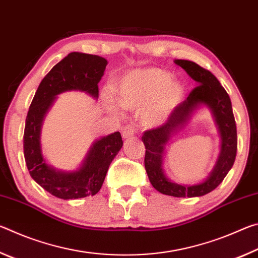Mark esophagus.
<instances>
[{"instance_id":"1","label":"esophagus","mask_w":258,"mask_h":258,"mask_svg":"<svg viewBox=\"0 0 258 258\" xmlns=\"http://www.w3.org/2000/svg\"><path fill=\"white\" fill-rule=\"evenodd\" d=\"M121 134H123L124 139H130L135 134V130H134V127H132V126H126V127L123 130V133Z\"/></svg>"}]
</instances>
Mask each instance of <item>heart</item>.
<instances>
[{
  "label": "heart",
  "mask_w": 258,
  "mask_h": 258,
  "mask_svg": "<svg viewBox=\"0 0 258 258\" xmlns=\"http://www.w3.org/2000/svg\"><path fill=\"white\" fill-rule=\"evenodd\" d=\"M171 78V74L159 68L131 71L116 83L117 100L124 108H143L142 123L157 127L171 117L184 94L180 83ZM107 104L109 110L117 112L115 103L108 100Z\"/></svg>",
  "instance_id": "heart-1"
}]
</instances>
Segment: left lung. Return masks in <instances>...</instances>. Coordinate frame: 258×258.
I'll return each mask as SVG.
<instances>
[{"mask_svg":"<svg viewBox=\"0 0 258 258\" xmlns=\"http://www.w3.org/2000/svg\"><path fill=\"white\" fill-rule=\"evenodd\" d=\"M174 62L184 69L187 75L197 83V86L184 101L178 104L164 125L143 133L142 141L146 147L145 167L152 186L160 194L177 198L202 197L220 185L232 168L237 156V125L229 94L211 72L194 61L177 59ZM202 105L211 108L216 119L221 135L220 156L206 180L194 186L177 185L167 179L163 173L164 146L171 135L178 132L189 120L191 113Z\"/></svg>","mask_w":258,"mask_h":258,"instance_id":"8db88e82","label":"left lung"}]
</instances>
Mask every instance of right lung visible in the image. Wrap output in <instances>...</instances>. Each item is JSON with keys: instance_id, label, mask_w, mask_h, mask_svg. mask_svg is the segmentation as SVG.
Returning <instances> with one entry per match:
<instances>
[{"instance_id": "right-lung-1", "label": "right lung", "mask_w": 258, "mask_h": 258, "mask_svg": "<svg viewBox=\"0 0 258 258\" xmlns=\"http://www.w3.org/2000/svg\"><path fill=\"white\" fill-rule=\"evenodd\" d=\"M108 61L99 55L72 52L43 78L30 103L24 132V156L33 180L60 199H78L97 195L109 165L123 147L119 132L95 141L76 171H59L46 163L41 148V128L55 97L67 91H82L99 97L98 83Z\"/></svg>"}]
</instances>
